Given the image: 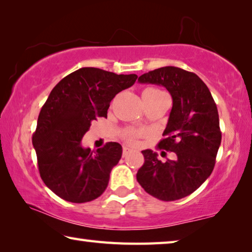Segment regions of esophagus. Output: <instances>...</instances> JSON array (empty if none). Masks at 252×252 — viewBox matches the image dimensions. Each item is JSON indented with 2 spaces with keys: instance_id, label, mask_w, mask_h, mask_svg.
I'll use <instances>...</instances> for the list:
<instances>
[{
  "instance_id": "esophagus-1",
  "label": "esophagus",
  "mask_w": 252,
  "mask_h": 252,
  "mask_svg": "<svg viewBox=\"0 0 252 252\" xmlns=\"http://www.w3.org/2000/svg\"><path fill=\"white\" fill-rule=\"evenodd\" d=\"M133 151L132 150L131 148H129V147H123V157H126L127 155H130V153Z\"/></svg>"
}]
</instances>
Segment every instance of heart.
<instances>
[{
	"instance_id": "1",
	"label": "heart",
	"mask_w": 252,
	"mask_h": 252,
	"mask_svg": "<svg viewBox=\"0 0 252 252\" xmlns=\"http://www.w3.org/2000/svg\"><path fill=\"white\" fill-rule=\"evenodd\" d=\"M146 93H161V91L159 90H156V89H148L143 92V94H146ZM140 135V132H136V131H129L126 134V138L129 140V141H134V139L136 136Z\"/></svg>"
}]
</instances>
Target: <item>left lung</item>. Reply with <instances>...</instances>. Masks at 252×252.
<instances>
[{
	"instance_id": "1",
	"label": "left lung",
	"mask_w": 252,
	"mask_h": 252,
	"mask_svg": "<svg viewBox=\"0 0 252 252\" xmlns=\"http://www.w3.org/2000/svg\"><path fill=\"white\" fill-rule=\"evenodd\" d=\"M139 83L162 85L172 96V109L160 149L174 152L162 162L158 153L143 150L144 163L136 180L162 201L187 197L210 177L221 143L219 114L210 91L197 74L163 66L139 76Z\"/></svg>"
}]
</instances>
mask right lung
Segmentation results:
<instances>
[{
    "label": "right lung",
    "mask_w": 252,
    "mask_h": 252,
    "mask_svg": "<svg viewBox=\"0 0 252 252\" xmlns=\"http://www.w3.org/2000/svg\"><path fill=\"white\" fill-rule=\"evenodd\" d=\"M136 79V74L81 67L51 91L37 118L32 143L42 180L60 198L82 203L104 192L111 170L121 159V144L108 142L93 152L81 146V140L93 120L106 118L113 97Z\"/></svg>",
    "instance_id": "add662e5"
}]
</instances>
